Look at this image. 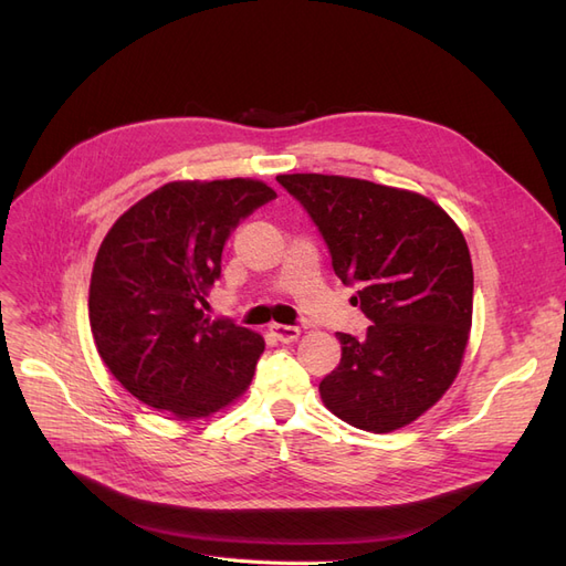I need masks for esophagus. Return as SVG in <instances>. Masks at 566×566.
I'll return each instance as SVG.
<instances>
[{
  "mask_svg": "<svg viewBox=\"0 0 566 566\" xmlns=\"http://www.w3.org/2000/svg\"><path fill=\"white\" fill-rule=\"evenodd\" d=\"M271 335L276 337L279 342H295L300 337V328L297 325H283V323H273L271 325Z\"/></svg>",
  "mask_w": 566,
  "mask_h": 566,
  "instance_id": "1",
  "label": "esophagus"
}]
</instances>
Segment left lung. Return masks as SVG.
Wrapping results in <instances>:
<instances>
[{"instance_id":"left-lung-1","label":"left lung","mask_w":566,"mask_h":566,"mask_svg":"<svg viewBox=\"0 0 566 566\" xmlns=\"http://www.w3.org/2000/svg\"><path fill=\"white\" fill-rule=\"evenodd\" d=\"M312 217L352 297L373 323L337 333L342 358L318 385L358 430L391 432L434 406L458 375L472 325V260L455 221L430 198L364 179L281 175Z\"/></svg>"}]
</instances>
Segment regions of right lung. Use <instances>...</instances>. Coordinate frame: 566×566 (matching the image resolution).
<instances>
[{"instance_id":"1","label":"right lung","mask_w":566,"mask_h":566,"mask_svg":"<svg viewBox=\"0 0 566 566\" xmlns=\"http://www.w3.org/2000/svg\"><path fill=\"white\" fill-rule=\"evenodd\" d=\"M276 193L254 179L172 181L119 217L98 248L90 323L108 370L136 399L202 418L241 397L264 339L208 318L221 252L245 217Z\"/></svg>"}]
</instances>
